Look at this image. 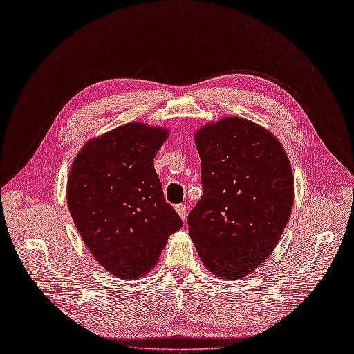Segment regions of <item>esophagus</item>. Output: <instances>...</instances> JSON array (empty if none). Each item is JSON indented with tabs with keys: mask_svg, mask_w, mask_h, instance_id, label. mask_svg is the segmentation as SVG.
I'll list each match as a JSON object with an SVG mask.
<instances>
[{
	"mask_svg": "<svg viewBox=\"0 0 354 354\" xmlns=\"http://www.w3.org/2000/svg\"><path fill=\"white\" fill-rule=\"evenodd\" d=\"M176 211H177L178 216L181 217V220L186 221V218H187V208H186V205H183V203H180V205H176Z\"/></svg>",
	"mask_w": 354,
	"mask_h": 354,
	"instance_id": "obj_1",
	"label": "esophagus"
}]
</instances>
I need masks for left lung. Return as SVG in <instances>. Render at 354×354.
Instances as JSON below:
<instances>
[{"label": "left lung", "mask_w": 354, "mask_h": 354, "mask_svg": "<svg viewBox=\"0 0 354 354\" xmlns=\"http://www.w3.org/2000/svg\"><path fill=\"white\" fill-rule=\"evenodd\" d=\"M202 198L189 234L203 266L239 279L272 254L291 216L294 177L281 142L243 118H224L195 134Z\"/></svg>", "instance_id": "left-lung-1"}]
</instances>
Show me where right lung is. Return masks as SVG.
Wrapping results in <instances>:
<instances>
[{
  "mask_svg": "<svg viewBox=\"0 0 354 354\" xmlns=\"http://www.w3.org/2000/svg\"><path fill=\"white\" fill-rule=\"evenodd\" d=\"M168 130L128 122L91 138L75 158L68 207L103 269L121 279L152 270L183 221L164 199L153 158Z\"/></svg>",
  "mask_w": 354,
  "mask_h": 354,
  "instance_id": "1",
  "label": "right lung"
}]
</instances>
